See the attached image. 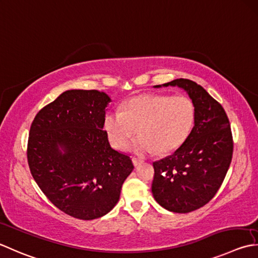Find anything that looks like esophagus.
Returning <instances> with one entry per match:
<instances>
[{
    "label": "esophagus",
    "instance_id": "obj_1",
    "mask_svg": "<svg viewBox=\"0 0 258 258\" xmlns=\"http://www.w3.org/2000/svg\"><path fill=\"white\" fill-rule=\"evenodd\" d=\"M132 161H133V164H134L135 166H138V165H140L141 163L144 162V161H143L142 159H139V158H132Z\"/></svg>",
    "mask_w": 258,
    "mask_h": 258
}]
</instances>
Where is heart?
<instances>
[{"instance_id":"b5f03b06","label":"heart","mask_w":258,"mask_h":258,"mask_svg":"<svg viewBox=\"0 0 258 258\" xmlns=\"http://www.w3.org/2000/svg\"><path fill=\"white\" fill-rule=\"evenodd\" d=\"M195 122V104L186 96L143 94L127 100L122 112L106 114L104 128L116 149H125L139 132L132 151L144 155L156 150L163 154L183 144Z\"/></svg>"}]
</instances>
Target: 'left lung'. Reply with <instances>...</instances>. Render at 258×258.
<instances>
[{
    "label": "left lung",
    "instance_id": "8db88e82",
    "mask_svg": "<svg viewBox=\"0 0 258 258\" xmlns=\"http://www.w3.org/2000/svg\"><path fill=\"white\" fill-rule=\"evenodd\" d=\"M162 86L186 92L195 104L196 122L173 154L153 162L152 194L163 208L186 214L208 204L219 190L233 158V135L223 106L200 85L180 78L154 87Z\"/></svg>",
    "mask_w": 258,
    "mask_h": 258
}]
</instances>
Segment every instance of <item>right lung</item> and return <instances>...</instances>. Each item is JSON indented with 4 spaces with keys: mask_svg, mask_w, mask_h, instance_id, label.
<instances>
[{
    "mask_svg": "<svg viewBox=\"0 0 258 258\" xmlns=\"http://www.w3.org/2000/svg\"><path fill=\"white\" fill-rule=\"evenodd\" d=\"M109 102L98 90H67L39 110L30 127L27 154L33 179L57 208L78 219L109 213L134 169L103 130Z\"/></svg>",
    "mask_w": 258,
    "mask_h": 258,
    "instance_id": "obj_1",
    "label": "right lung"
}]
</instances>
